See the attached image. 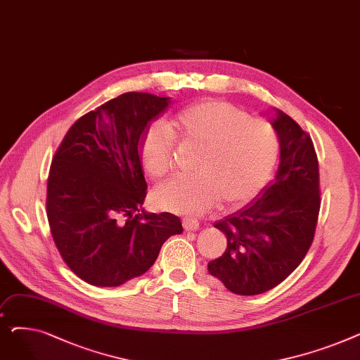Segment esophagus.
Masks as SVG:
<instances>
[{
  "instance_id": "esophagus-1",
  "label": "esophagus",
  "mask_w": 360,
  "mask_h": 360,
  "mask_svg": "<svg viewBox=\"0 0 360 360\" xmlns=\"http://www.w3.org/2000/svg\"><path fill=\"white\" fill-rule=\"evenodd\" d=\"M182 226H184V229L186 232H194V231H197L200 228V223L195 219H184L182 220Z\"/></svg>"
}]
</instances>
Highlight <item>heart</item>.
Here are the masks:
<instances>
[{
	"mask_svg": "<svg viewBox=\"0 0 360 360\" xmlns=\"http://www.w3.org/2000/svg\"><path fill=\"white\" fill-rule=\"evenodd\" d=\"M172 127L185 141L202 146L194 169L155 188L151 200L160 210L198 216L219 200L236 207L254 198L267 184L277 159L278 141L273 127L251 120L245 110L224 102H204L182 110ZM172 128L151 127L143 143V165L153 178L174 167Z\"/></svg>",
	"mask_w": 360,
	"mask_h": 360,
	"instance_id": "obj_1",
	"label": "heart"
}]
</instances>
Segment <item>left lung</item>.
Returning a JSON list of instances; mask_svg holds the SVG:
<instances>
[{
    "label": "left lung",
    "mask_w": 360,
    "mask_h": 360,
    "mask_svg": "<svg viewBox=\"0 0 360 360\" xmlns=\"http://www.w3.org/2000/svg\"><path fill=\"white\" fill-rule=\"evenodd\" d=\"M274 110L277 174L250 204L214 223L228 247L207 266L226 289L243 296L267 292L293 273L314 240L321 205L314 143L285 112Z\"/></svg>",
    "instance_id": "8db88e82"
}]
</instances>
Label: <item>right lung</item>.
Wrapping results in <instances>:
<instances>
[{
  "instance_id": "obj_1",
  "label": "right lung",
  "mask_w": 360,
  "mask_h": 360,
  "mask_svg": "<svg viewBox=\"0 0 360 360\" xmlns=\"http://www.w3.org/2000/svg\"><path fill=\"white\" fill-rule=\"evenodd\" d=\"M169 105L170 98L124 93L75 121L56 150L49 228L67 266L89 285L117 288L144 274L163 242L182 233L178 216L143 209L141 146Z\"/></svg>"
}]
</instances>
